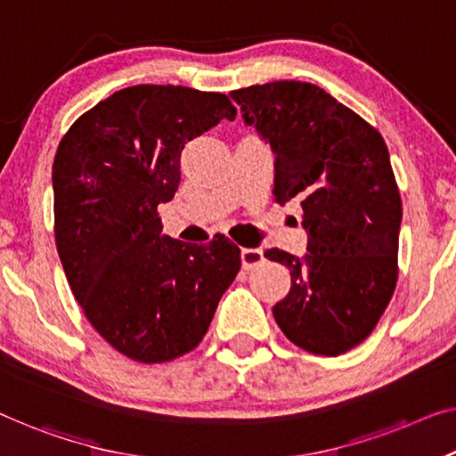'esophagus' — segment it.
I'll return each mask as SVG.
<instances>
[{
  "label": "esophagus",
  "mask_w": 456,
  "mask_h": 456,
  "mask_svg": "<svg viewBox=\"0 0 456 456\" xmlns=\"http://www.w3.org/2000/svg\"><path fill=\"white\" fill-rule=\"evenodd\" d=\"M262 262H264L262 249H251V248L241 249V266H243V270H254L256 266H260Z\"/></svg>",
  "instance_id": "esophagus-1"
}]
</instances>
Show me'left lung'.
Wrapping results in <instances>:
<instances>
[{
	"label": "left lung",
	"mask_w": 456,
	"mask_h": 456,
	"mask_svg": "<svg viewBox=\"0 0 456 456\" xmlns=\"http://www.w3.org/2000/svg\"><path fill=\"white\" fill-rule=\"evenodd\" d=\"M274 153V196L303 207L307 254L268 249L290 270L276 323L298 348L338 356L364 342L397 282L402 199L377 128L305 81L229 94Z\"/></svg>",
	"instance_id": "left-lung-1"
}]
</instances>
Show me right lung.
Instances as JSON below:
<instances>
[{"label": "right lung", "instance_id": "right-lung-1", "mask_svg": "<svg viewBox=\"0 0 456 456\" xmlns=\"http://www.w3.org/2000/svg\"><path fill=\"white\" fill-rule=\"evenodd\" d=\"M235 108L225 94L133 86L73 122L53 163L54 240L67 282L98 334L133 360L167 362L205 338L241 266L216 233L205 246L163 233L180 158Z\"/></svg>", "mask_w": 456, "mask_h": 456}]
</instances>
